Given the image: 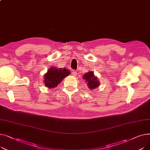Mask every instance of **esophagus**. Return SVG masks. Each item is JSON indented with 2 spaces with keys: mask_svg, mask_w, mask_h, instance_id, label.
I'll list each match as a JSON object with an SVG mask.
<instances>
[{
  "mask_svg": "<svg viewBox=\"0 0 150 150\" xmlns=\"http://www.w3.org/2000/svg\"><path fill=\"white\" fill-rule=\"evenodd\" d=\"M72 75L74 76H76V74H77V72L76 70H73L72 72Z\"/></svg>",
  "mask_w": 150,
  "mask_h": 150,
  "instance_id": "esophagus-1",
  "label": "esophagus"
}]
</instances>
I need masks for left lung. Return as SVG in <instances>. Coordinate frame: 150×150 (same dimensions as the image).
Wrapping results in <instances>:
<instances>
[{"mask_svg":"<svg viewBox=\"0 0 150 150\" xmlns=\"http://www.w3.org/2000/svg\"><path fill=\"white\" fill-rule=\"evenodd\" d=\"M83 78L87 83L88 88L91 90L94 89L98 87L100 82L98 80V78L93 75V72H88L86 73L83 75Z\"/></svg>","mask_w":150,"mask_h":150,"instance_id":"1","label":"left lung"}]
</instances>
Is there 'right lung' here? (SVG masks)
<instances>
[{"mask_svg": "<svg viewBox=\"0 0 150 150\" xmlns=\"http://www.w3.org/2000/svg\"><path fill=\"white\" fill-rule=\"evenodd\" d=\"M70 74V72L66 68L58 69L52 67L44 75L45 86L49 89L56 88L66 76Z\"/></svg>", "mask_w": 150, "mask_h": 150, "instance_id": "obj_1", "label": "right lung"}]
</instances>
